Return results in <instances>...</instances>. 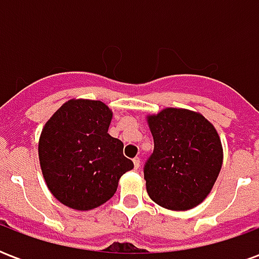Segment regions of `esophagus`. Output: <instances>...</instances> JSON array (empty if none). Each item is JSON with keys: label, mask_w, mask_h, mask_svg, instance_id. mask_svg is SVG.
<instances>
[{"label": "esophagus", "mask_w": 259, "mask_h": 259, "mask_svg": "<svg viewBox=\"0 0 259 259\" xmlns=\"http://www.w3.org/2000/svg\"><path fill=\"white\" fill-rule=\"evenodd\" d=\"M133 163H135V169L140 168V158L136 157L135 159H133Z\"/></svg>", "instance_id": "1"}]
</instances>
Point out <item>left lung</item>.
I'll return each instance as SVG.
<instances>
[{
    "label": "left lung",
    "instance_id": "8db88e82",
    "mask_svg": "<svg viewBox=\"0 0 259 259\" xmlns=\"http://www.w3.org/2000/svg\"><path fill=\"white\" fill-rule=\"evenodd\" d=\"M147 122L154 137L144 166L150 198L172 211L194 208L211 193L222 168L217 129L201 113L183 108H165Z\"/></svg>",
    "mask_w": 259,
    "mask_h": 259
}]
</instances>
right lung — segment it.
Returning <instances> with one entry per match:
<instances>
[{
  "label": "right lung",
  "instance_id": "obj_1",
  "mask_svg": "<svg viewBox=\"0 0 259 259\" xmlns=\"http://www.w3.org/2000/svg\"><path fill=\"white\" fill-rule=\"evenodd\" d=\"M112 111L101 101L69 100L48 119L38 141V159L51 194L76 211L107 202L120 176L133 169L123 143L109 136Z\"/></svg>",
  "mask_w": 259,
  "mask_h": 259
}]
</instances>
